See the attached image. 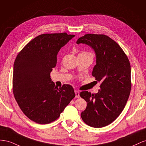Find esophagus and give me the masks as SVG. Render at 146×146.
Segmentation results:
<instances>
[{
    "mask_svg": "<svg viewBox=\"0 0 146 146\" xmlns=\"http://www.w3.org/2000/svg\"><path fill=\"white\" fill-rule=\"evenodd\" d=\"M74 93H75V97L76 98H80V92H79L78 91L75 90V91H74Z\"/></svg>",
    "mask_w": 146,
    "mask_h": 146,
    "instance_id": "34e87169",
    "label": "esophagus"
}]
</instances>
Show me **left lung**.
Wrapping results in <instances>:
<instances>
[{"mask_svg": "<svg viewBox=\"0 0 146 146\" xmlns=\"http://www.w3.org/2000/svg\"><path fill=\"white\" fill-rule=\"evenodd\" d=\"M76 43L88 45L94 51L96 65L92 74L102 82L98 93L80 94L87 102L81 118L92 127H105L117 119L127 102L131 90L130 62L120 46L106 35L86 34Z\"/></svg>", "mask_w": 146, "mask_h": 146, "instance_id": "obj_1", "label": "left lung"}]
</instances>
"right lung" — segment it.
<instances>
[{"label":"right lung","mask_w":146,"mask_h":146,"mask_svg":"<svg viewBox=\"0 0 146 146\" xmlns=\"http://www.w3.org/2000/svg\"><path fill=\"white\" fill-rule=\"evenodd\" d=\"M74 36L66 33L41 34L25 46L16 58L14 96L24 114L36 123L54 121L75 97L72 86L58 88L50 76L58 52Z\"/></svg>","instance_id":"right-lung-1"}]
</instances>
